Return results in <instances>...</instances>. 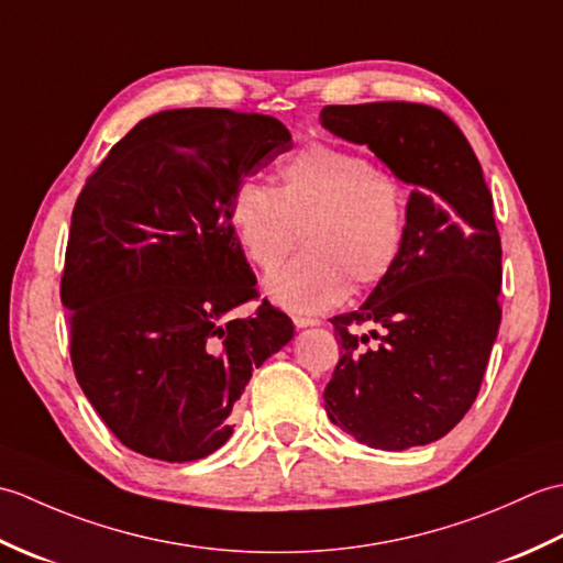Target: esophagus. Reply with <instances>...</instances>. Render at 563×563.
Here are the masks:
<instances>
[{
    "label": "esophagus",
    "mask_w": 563,
    "mask_h": 563,
    "mask_svg": "<svg viewBox=\"0 0 563 563\" xmlns=\"http://www.w3.org/2000/svg\"><path fill=\"white\" fill-rule=\"evenodd\" d=\"M292 321H295L297 329H307V327H319V324H321V321H319L317 317H302V314L292 317Z\"/></svg>",
    "instance_id": "esophagus-1"
}]
</instances>
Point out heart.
Returning a JSON list of instances; mask_svg holds the SVG:
<instances>
[{
	"mask_svg": "<svg viewBox=\"0 0 563 563\" xmlns=\"http://www.w3.org/2000/svg\"><path fill=\"white\" fill-rule=\"evenodd\" d=\"M278 186L246 181L230 208L244 256L271 271L307 244L305 254L266 278V295L290 312L341 305L351 290L385 283L401 261L409 232V190L361 152L307 142L275 169Z\"/></svg>",
	"mask_w": 563,
	"mask_h": 563,
	"instance_id": "1",
	"label": "heart"
}]
</instances>
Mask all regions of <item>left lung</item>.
<instances>
[{
    "label": "left lung",
    "instance_id": "left-lung-1",
    "mask_svg": "<svg viewBox=\"0 0 563 563\" xmlns=\"http://www.w3.org/2000/svg\"><path fill=\"white\" fill-rule=\"evenodd\" d=\"M319 121L413 188L397 268L361 309L331 319L341 361L324 409L363 445H428L470 411L498 336L504 271L492 190L462 130L433 106H327ZM363 323L383 329L371 332L375 346L352 331Z\"/></svg>",
    "mask_w": 563,
    "mask_h": 563
}]
</instances>
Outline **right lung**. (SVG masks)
I'll return each instance as SVG.
<instances>
[{"label": "right lung", "mask_w": 563, "mask_h": 563, "mask_svg": "<svg viewBox=\"0 0 563 563\" xmlns=\"http://www.w3.org/2000/svg\"><path fill=\"white\" fill-rule=\"evenodd\" d=\"M292 147L280 121L176 109L115 142L71 210L59 297L81 391L125 448L194 462L232 435L251 373L292 339L256 300L232 232L236 188Z\"/></svg>", "instance_id": "right-lung-1"}]
</instances>
